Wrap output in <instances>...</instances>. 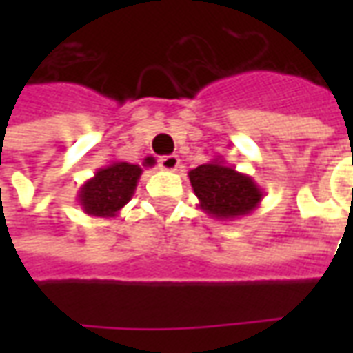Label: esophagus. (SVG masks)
I'll return each mask as SVG.
<instances>
[{"instance_id":"34e87169","label":"esophagus","mask_w":353,"mask_h":353,"mask_svg":"<svg viewBox=\"0 0 353 353\" xmlns=\"http://www.w3.org/2000/svg\"><path fill=\"white\" fill-rule=\"evenodd\" d=\"M159 166L166 172H176L179 168V157L176 154H166V157H161L159 159Z\"/></svg>"}]
</instances>
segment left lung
Listing matches in <instances>:
<instances>
[{"label":"left lung","mask_w":353,"mask_h":353,"mask_svg":"<svg viewBox=\"0 0 353 353\" xmlns=\"http://www.w3.org/2000/svg\"><path fill=\"white\" fill-rule=\"evenodd\" d=\"M189 179L199 206L221 221H232L252 214L265 196V191L252 176L227 166L221 159L191 170Z\"/></svg>","instance_id":"left-lung-1"}]
</instances>
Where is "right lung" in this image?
I'll return each instance as SVG.
<instances>
[{
	"mask_svg": "<svg viewBox=\"0 0 353 353\" xmlns=\"http://www.w3.org/2000/svg\"><path fill=\"white\" fill-rule=\"evenodd\" d=\"M153 159H145L143 166H153ZM141 166L113 161L96 170L90 179L81 185L77 202L81 210L92 217H117L136 192Z\"/></svg>",
	"mask_w": 353,
	"mask_h": 353,
	"instance_id": "add662e5",
	"label": "right lung"
}]
</instances>
